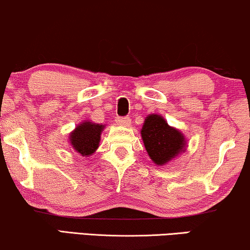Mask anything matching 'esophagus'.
I'll return each instance as SVG.
<instances>
[{"label":"esophagus","mask_w":250,"mask_h":250,"mask_svg":"<svg viewBox=\"0 0 250 250\" xmlns=\"http://www.w3.org/2000/svg\"><path fill=\"white\" fill-rule=\"evenodd\" d=\"M116 123L123 126H129L131 125V118L127 117V116H124V117H117L116 118Z\"/></svg>","instance_id":"1"}]
</instances>
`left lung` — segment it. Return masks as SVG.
I'll list each match as a JSON object with an SVG mask.
<instances>
[{
    "label": "left lung",
    "instance_id": "8db88e82",
    "mask_svg": "<svg viewBox=\"0 0 250 250\" xmlns=\"http://www.w3.org/2000/svg\"><path fill=\"white\" fill-rule=\"evenodd\" d=\"M146 150L157 165H164L180 153L186 146L183 135L170 127L162 116L146 117L141 131Z\"/></svg>",
    "mask_w": 250,
    "mask_h": 250
}]
</instances>
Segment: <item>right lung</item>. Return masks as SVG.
Returning a JSON list of instances; mask_svg holds the SVG:
<instances>
[{"instance_id": "1", "label": "right lung", "mask_w": 250, "mask_h": 250, "mask_svg": "<svg viewBox=\"0 0 250 250\" xmlns=\"http://www.w3.org/2000/svg\"><path fill=\"white\" fill-rule=\"evenodd\" d=\"M104 126L85 122L78 125L70 134V142L74 149L82 156H90L98 149L101 131Z\"/></svg>"}]
</instances>
